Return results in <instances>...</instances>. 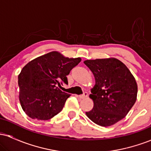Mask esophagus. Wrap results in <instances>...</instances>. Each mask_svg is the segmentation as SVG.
<instances>
[{
  "instance_id": "1",
  "label": "esophagus",
  "mask_w": 151,
  "mask_h": 151,
  "mask_svg": "<svg viewBox=\"0 0 151 151\" xmlns=\"http://www.w3.org/2000/svg\"><path fill=\"white\" fill-rule=\"evenodd\" d=\"M87 96H88V93L86 92H84L82 95H80V96H79L78 97H79V99H85L87 97Z\"/></svg>"
}]
</instances>
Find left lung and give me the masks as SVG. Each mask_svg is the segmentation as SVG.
Returning a JSON list of instances; mask_svg holds the SVG:
<instances>
[{
    "instance_id": "left-lung-1",
    "label": "left lung",
    "mask_w": 151,
    "mask_h": 151,
    "mask_svg": "<svg viewBox=\"0 0 151 151\" xmlns=\"http://www.w3.org/2000/svg\"><path fill=\"white\" fill-rule=\"evenodd\" d=\"M84 63L95 78V85L89 95L93 107L86 115L97 125H114L127 115L136 101V79L116 58L87 60Z\"/></svg>"
}]
</instances>
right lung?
<instances>
[{"label":"right lung","instance_id":"add662e5","mask_svg":"<svg viewBox=\"0 0 151 151\" xmlns=\"http://www.w3.org/2000/svg\"><path fill=\"white\" fill-rule=\"evenodd\" d=\"M52 51L29 62L18 75L19 100L24 112L32 119L47 121L63 109L70 94L57 86L67 84V75L81 62Z\"/></svg>","mask_w":151,"mask_h":151}]
</instances>
